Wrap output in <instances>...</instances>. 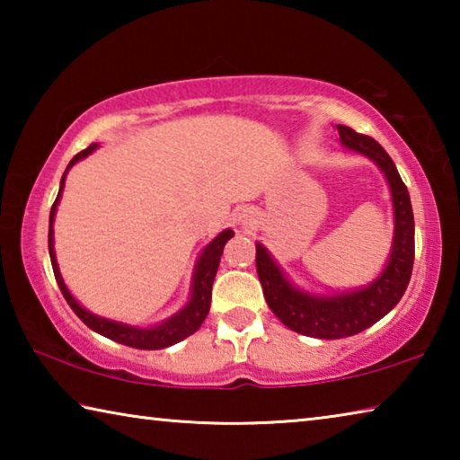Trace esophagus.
<instances>
[{"label": "esophagus", "instance_id": "esophagus-1", "mask_svg": "<svg viewBox=\"0 0 460 460\" xmlns=\"http://www.w3.org/2000/svg\"><path fill=\"white\" fill-rule=\"evenodd\" d=\"M249 221H252V219H249V215H241L239 217V223L241 225H249Z\"/></svg>", "mask_w": 460, "mask_h": 460}]
</instances>
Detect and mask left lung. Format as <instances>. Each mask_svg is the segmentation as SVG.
I'll list each match as a JSON object with an SVG mask.
<instances>
[{"mask_svg":"<svg viewBox=\"0 0 460 460\" xmlns=\"http://www.w3.org/2000/svg\"><path fill=\"white\" fill-rule=\"evenodd\" d=\"M341 144L367 155L385 174L394 202V245L387 266L369 286L334 296H314L288 282L261 243H255V268L268 306L288 329L316 339H342L369 329L398 305L414 268V213L398 168L376 139L337 126Z\"/></svg>","mask_w":460,"mask_h":460,"instance_id":"1","label":"left lung"}]
</instances>
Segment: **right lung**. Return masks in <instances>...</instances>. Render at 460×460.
Segmentation results:
<instances>
[{
	"mask_svg": "<svg viewBox=\"0 0 460 460\" xmlns=\"http://www.w3.org/2000/svg\"><path fill=\"white\" fill-rule=\"evenodd\" d=\"M97 144H91L89 147H84L83 152H79L75 158L68 162V166L62 174L60 181V189H58V197L54 200V205L50 208V223H49V252H50V261H52V270H54V278H57L58 288L65 300L68 302V306L73 308V313L81 318V321L89 326L91 331H95L103 337L111 339L115 342H121V345L134 347V349H146V351H155V349H166L174 342H181L182 339L190 337L192 332H197L200 329V324L205 323V318L208 314V308H211V292H213V282L217 276V270H219V261L223 255V247L227 241L235 235L231 229L221 231L211 243H208L205 249H202L200 258L197 261V268H194V276H192V292H190V300L181 313H176L174 316H170L168 321L160 323L152 326V329H139V326H129L118 321H109V318L97 316L89 313L87 308H83L79 302L73 298V294L68 292V288L65 286V279L60 276L58 263H57V255H54V215H57V207L60 200L62 189H65V178L66 172L71 170L76 162L87 158V155L95 150Z\"/></svg>",
	"mask_w": 460,
	"mask_h": 460,
	"instance_id": "obj_1",
	"label": "right lung"
}]
</instances>
